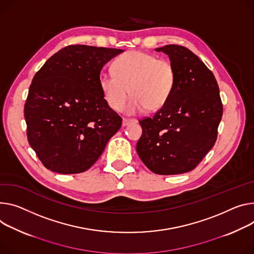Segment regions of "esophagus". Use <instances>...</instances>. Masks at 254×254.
<instances>
[{
    "label": "esophagus",
    "mask_w": 254,
    "mask_h": 254,
    "mask_svg": "<svg viewBox=\"0 0 254 254\" xmlns=\"http://www.w3.org/2000/svg\"><path fill=\"white\" fill-rule=\"evenodd\" d=\"M137 121L135 120V119H123V126L124 127H127V126H128V125H130V124H134V123H136Z\"/></svg>",
    "instance_id": "esophagus-1"
}]
</instances>
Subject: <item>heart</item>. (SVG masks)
<instances>
[{
    "label": "heart",
    "mask_w": 254,
    "mask_h": 254,
    "mask_svg": "<svg viewBox=\"0 0 254 254\" xmlns=\"http://www.w3.org/2000/svg\"><path fill=\"white\" fill-rule=\"evenodd\" d=\"M113 73L99 76V87L107 104L115 111L126 105L129 90L132 96L127 111L139 113L146 108L156 111L169 100L176 85L174 64L166 59L144 52H128L112 64Z\"/></svg>",
    "instance_id": "1"
}]
</instances>
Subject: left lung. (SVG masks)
<instances>
[{
    "mask_svg": "<svg viewBox=\"0 0 254 254\" xmlns=\"http://www.w3.org/2000/svg\"><path fill=\"white\" fill-rule=\"evenodd\" d=\"M169 56L177 80L169 100L152 118H143L136 152L160 175L194 169L214 147L223 115L219 85L197 56L177 44L156 50Z\"/></svg>",
    "mask_w": 254,
    "mask_h": 254,
    "instance_id": "obj_1",
    "label": "left lung"
}]
</instances>
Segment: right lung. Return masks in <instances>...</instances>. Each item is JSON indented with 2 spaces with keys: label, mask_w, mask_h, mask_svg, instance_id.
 I'll use <instances>...</instances> for the list:
<instances>
[{
  "label": "right lung",
  "mask_w": 254,
  "mask_h": 254,
  "mask_svg": "<svg viewBox=\"0 0 254 254\" xmlns=\"http://www.w3.org/2000/svg\"><path fill=\"white\" fill-rule=\"evenodd\" d=\"M123 50L68 45L35 74L24 106L27 139L45 168L88 170L122 127L99 87L103 65Z\"/></svg>",
  "instance_id": "add662e5"
}]
</instances>
